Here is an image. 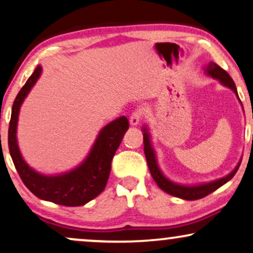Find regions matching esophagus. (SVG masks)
Here are the masks:
<instances>
[{
  "instance_id": "obj_1",
  "label": "esophagus",
  "mask_w": 253,
  "mask_h": 253,
  "mask_svg": "<svg viewBox=\"0 0 253 253\" xmlns=\"http://www.w3.org/2000/svg\"><path fill=\"white\" fill-rule=\"evenodd\" d=\"M143 114H144V110H143V109H137V110L133 111L131 114V116H130V120H129L130 126H138L139 122L142 121Z\"/></svg>"
}]
</instances>
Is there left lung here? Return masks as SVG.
<instances>
[{
  "mask_svg": "<svg viewBox=\"0 0 253 253\" xmlns=\"http://www.w3.org/2000/svg\"><path fill=\"white\" fill-rule=\"evenodd\" d=\"M204 70L209 76H211L212 79L218 80L223 84V85H225L227 88L231 89L232 91L237 95V97H238L235 82H233L231 77H230V75L227 74L225 70L222 69L219 65L213 63V62H210V63L204 68ZM143 143H144V154H145L146 162H148L149 170H150L152 178L155 179V182L157 183V185L160 186L163 191L169 193V195L174 196V197L185 199V201H196V199H201L203 197H205V196L210 195L211 192L216 191L218 188H220V186L229 182V180L235 176L237 170H238L239 165H241V162H239L238 165L235 168V170L231 171L227 176L217 180H213V182L199 184V185H180V184L173 183L171 182L170 179H168L167 177L162 173L160 168H158L155 150L151 145L150 133H149L148 127L146 126H143Z\"/></svg>",
  "mask_w": 253,
  "mask_h": 253,
  "instance_id": "1",
  "label": "left lung"
}]
</instances>
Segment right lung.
Returning <instances> with one entry per match:
<instances>
[{"instance_id":"right-lung-1","label":"right lung","mask_w":253,"mask_h":253,"mask_svg":"<svg viewBox=\"0 0 253 253\" xmlns=\"http://www.w3.org/2000/svg\"><path fill=\"white\" fill-rule=\"evenodd\" d=\"M41 74L42 67L39 65L22 86L12 104L8 131L9 152L22 182L36 197L64 207H81L97 197L104 190L110 174L111 161L124 133L129 129V122L126 116H122L103 127L89 155L75 169L55 176H45L37 172L22 157L17 144L16 130L22 103L35 85Z\"/></svg>"}]
</instances>
